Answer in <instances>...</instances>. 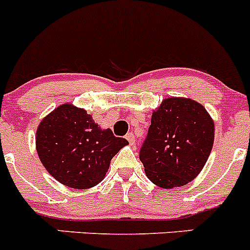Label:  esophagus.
I'll use <instances>...</instances> for the list:
<instances>
[{"label":"esophagus","instance_id":"esophagus-1","mask_svg":"<svg viewBox=\"0 0 250 250\" xmlns=\"http://www.w3.org/2000/svg\"><path fill=\"white\" fill-rule=\"evenodd\" d=\"M125 139H126L127 141H129V144L131 145V146H134V145H135V135L132 134V132H129V134H127L126 136H125Z\"/></svg>","mask_w":250,"mask_h":250}]
</instances>
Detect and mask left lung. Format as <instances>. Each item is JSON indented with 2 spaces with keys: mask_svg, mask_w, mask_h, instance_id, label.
I'll return each instance as SVG.
<instances>
[{
  "mask_svg": "<svg viewBox=\"0 0 250 250\" xmlns=\"http://www.w3.org/2000/svg\"><path fill=\"white\" fill-rule=\"evenodd\" d=\"M215 125L201 104L167 98L153 111L140 149L147 178L165 189L183 187L201 172L212 149Z\"/></svg>",
  "mask_w": 250,
  "mask_h": 250,
  "instance_id": "1",
  "label": "left lung"
}]
</instances>
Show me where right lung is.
<instances>
[{"label":"right lung","instance_id":"1","mask_svg":"<svg viewBox=\"0 0 250 250\" xmlns=\"http://www.w3.org/2000/svg\"><path fill=\"white\" fill-rule=\"evenodd\" d=\"M35 144L42 166L58 182L88 189L103 180L111 158L129 142L102 130L84 109L63 104L42 119Z\"/></svg>","mask_w":250,"mask_h":250}]
</instances>
